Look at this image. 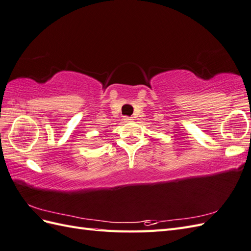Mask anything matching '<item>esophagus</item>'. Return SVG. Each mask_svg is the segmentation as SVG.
<instances>
[{
  "label": "esophagus",
  "mask_w": 251,
  "mask_h": 251,
  "mask_svg": "<svg viewBox=\"0 0 251 251\" xmlns=\"http://www.w3.org/2000/svg\"><path fill=\"white\" fill-rule=\"evenodd\" d=\"M124 120H125V123H130V121L133 120V118L132 117H128V116H125Z\"/></svg>",
  "instance_id": "obj_1"
}]
</instances>
